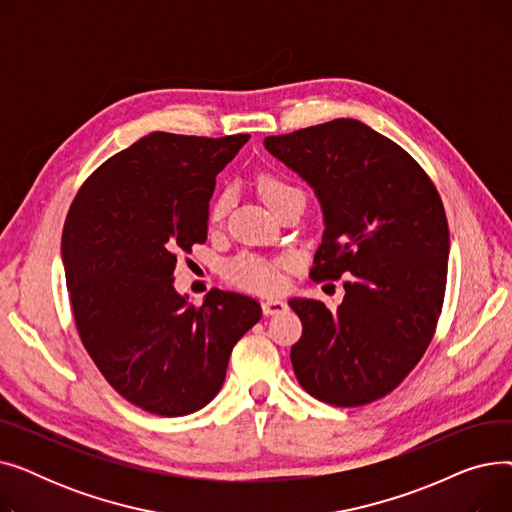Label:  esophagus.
<instances>
[{
    "mask_svg": "<svg viewBox=\"0 0 512 512\" xmlns=\"http://www.w3.org/2000/svg\"><path fill=\"white\" fill-rule=\"evenodd\" d=\"M261 307H263L265 315H276V313H282V311L288 309V305L280 299H267V301L261 303Z\"/></svg>",
    "mask_w": 512,
    "mask_h": 512,
    "instance_id": "obj_1",
    "label": "esophagus"
}]
</instances>
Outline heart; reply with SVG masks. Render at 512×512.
I'll list each match as a JSON object with an SVG mask.
<instances>
[{
  "label": "heart",
  "mask_w": 512,
  "mask_h": 512,
  "mask_svg": "<svg viewBox=\"0 0 512 512\" xmlns=\"http://www.w3.org/2000/svg\"><path fill=\"white\" fill-rule=\"evenodd\" d=\"M259 193L267 205H276L280 199L290 195H303L299 186H294L288 178L278 172H265L259 178ZM232 205V193L224 188L222 193L215 195L209 207V220L220 222ZM226 278L245 290L253 292H274L282 284L280 263L265 261L253 255H238L226 263Z\"/></svg>",
  "instance_id": "obj_1"
}]
</instances>
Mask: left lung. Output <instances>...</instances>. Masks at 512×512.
<instances>
[{"mask_svg":"<svg viewBox=\"0 0 512 512\" xmlns=\"http://www.w3.org/2000/svg\"><path fill=\"white\" fill-rule=\"evenodd\" d=\"M265 147L324 209L311 280L346 278L336 311L288 301L303 324L294 375L328 405H369L415 369L438 326L450 249L438 188L405 149L353 118L276 134Z\"/></svg>","mask_w":512,"mask_h":512,"instance_id":"obj_1","label":"left lung"}]
</instances>
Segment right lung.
Returning <instances> with one entry per match:
<instances>
[{"label":"right lung","mask_w":512,"mask_h":512,"mask_svg":"<svg viewBox=\"0 0 512 512\" xmlns=\"http://www.w3.org/2000/svg\"><path fill=\"white\" fill-rule=\"evenodd\" d=\"M247 141L151 132L103 161L70 205L62 257L78 336L107 384L147 413L203 409L261 319L245 294L211 288L197 307L174 290L178 257L207 240L215 176Z\"/></svg>","instance_id":"obj_1"}]
</instances>
